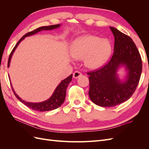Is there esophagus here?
Wrapping results in <instances>:
<instances>
[{
    "instance_id": "obj_1",
    "label": "esophagus",
    "mask_w": 149,
    "mask_h": 149,
    "mask_svg": "<svg viewBox=\"0 0 149 149\" xmlns=\"http://www.w3.org/2000/svg\"><path fill=\"white\" fill-rule=\"evenodd\" d=\"M81 75H82V74H81V72L76 71L73 73V78H78Z\"/></svg>"
}]
</instances>
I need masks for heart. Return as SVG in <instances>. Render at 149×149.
Listing matches in <instances>:
<instances>
[{
  "label": "heart",
  "mask_w": 149,
  "mask_h": 149,
  "mask_svg": "<svg viewBox=\"0 0 149 149\" xmlns=\"http://www.w3.org/2000/svg\"><path fill=\"white\" fill-rule=\"evenodd\" d=\"M112 47L107 39L93 35L80 38L72 47L71 55L77 60H84L86 67L96 69L102 66L109 59Z\"/></svg>",
  "instance_id": "b5f03b06"
}]
</instances>
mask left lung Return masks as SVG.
I'll return each instance as SVG.
<instances>
[{
  "label": "left lung",
  "instance_id": "obj_1",
  "mask_svg": "<svg viewBox=\"0 0 149 149\" xmlns=\"http://www.w3.org/2000/svg\"><path fill=\"white\" fill-rule=\"evenodd\" d=\"M114 37V53L107 63L97 70L89 72V96L95 104L112 107L132 96L139 82L142 63L137 48L131 38L110 26ZM126 72L120 80L117 74L120 67Z\"/></svg>",
  "mask_w": 149,
  "mask_h": 149
}]
</instances>
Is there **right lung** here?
<instances>
[{"instance_id": "right-lung-1", "label": "right lung", "mask_w": 149, "mask_h": 149, "mask_svg": "<svg viewBox=\"0 0 149 149\" xmlns=\"http://www.w3.org/2000/svg\"><path fill=\"white\" fill-rule=\"evenodd\" d=\"M61 26L60 24H58V25H53L50 26H41V27H39L37 29H35V30L30 31V32H29L25 35L23 36V37L21 38L20 40L18 43L16 44V45L15 47L13 48V50L12 51L10 55L9 56V58H8V68H9L10 66V63L11 61V58L12 57V55L13 53H14L15 50L17 47L19 46V43L23 40L25 37H29V36H31L33 35H35L36 33H37L39 31H41L42 30H52L59 28ZM72 76H73V74L70 75L68 77H67L65 79L62 80L61 83L57 86V87L54 91L51 97H49L48 100L46 101H44L43 102H27L25 101L24 100H22V99L17 95V94L15 93L14 89H13L12 86V88L13 91V93L15 95L16 97L18 99V100H20L21 102H22L25 106L27 107H30V109L35 110V111H41V112H44V111H51L57 109L58 107H59L64 102L65 100V97H66V88L68 86L69 83L71 81L72 79Z\"/></svg>"}]
</instances>
